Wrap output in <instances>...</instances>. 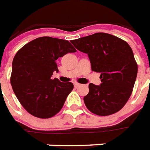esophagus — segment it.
Wrapping results in <instances>:
<instances>
[{"label": "esophagus", "instance_id": "obj_1", "mask_svg": "<svg viewBox=\"0 0 150 150\" xmlns=\"http://www.w3.org/2000/svg\"><path fill=\"white\" fill-rule=\"evenodd\" d=\"M80 86H81V85H80L79 83H77V82H75V83H74V86H75V88H77V87Z\"/></svg>", "mask_w": 150, "mask_h": 150}]
</instances>
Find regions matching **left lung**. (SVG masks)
<instances>
[{"label": "left lung", "instance_id": "1", "mask_svg": "<svg viewBox=\"0 0 150 150\" xmlns=\"http://www.w3.org/2000/svg\"><path fill=\"white\" fill-rule=\"evenodd\" d=\"M79 51L88 54L92 71L100 72L101 84L89 85L84 103L100 116L119 111L132 93L138 65L132 48L125 41L104 33L71 40Z\"/></svg>", "mask_w": 150, "mask_h": 150}]
</instances>
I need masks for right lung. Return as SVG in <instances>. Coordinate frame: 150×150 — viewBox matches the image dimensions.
Wrapping results in <instances>:
<instances>
[{"label": "right lung", "instance_id": "add662e5", "mask_svg": "<svg viewBox=\"0 0 150 150\" xmlns=\"http://www.w3.org/2000/svg\"><path fill=\"white\" fill-rule=\"evenodd\" d=\"M76 52L68 40L43 36L32 40L15 54L11 84L15 96L29 114L49 118L57 114L74 88L71 82L52 79L58 72L56 61Z\"/></svg>", "mask_w": 150, "mask_h": 150}]
</instances>
